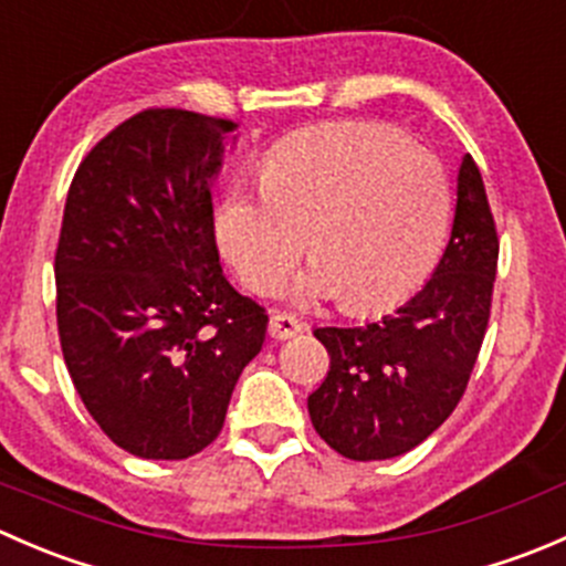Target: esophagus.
Wrapping results in <instances>:
<instances>
[{"mask_svg":"<svg viewBox=\"0 0 566 566\" xmlns=\"http://www.w3.org/2000/svg\"><path fill=\"white\" fill-rule=\"evenodd\" d=\"M306 325L301 323L298 317L287 315V312H273L271 315V325H268V334L273 336V339H293V336L304 334Z\"/></svg>","mask_w":566,"mask_h":566,"instance_id":"1","label":"esophagus"}]
</instances>
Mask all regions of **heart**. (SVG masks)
<instances>
[{
    "label": "heart",
    "instance_id": "obj_1",
    "mask_svg": "<svg viewBox=\"0 0 566 566\" xmlns=\"http://www.w3.org/2000/svg\"><path fill=\"white\" fill-rule=\"evenodd\" d=\"M452 193L424 145L378 123H334L273 147L262 180L235 182L216 210V235L249 290L273 293L306 249L298 304L342 293L373 312L413 293L436 265Z\"/></svg>",
    "mask_w": 566,
    "mask_h": 566
}]
</instances>
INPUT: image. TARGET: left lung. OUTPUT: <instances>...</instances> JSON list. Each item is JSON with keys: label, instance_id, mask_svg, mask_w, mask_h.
<instances>
[{"label": "left lung", "instance_id": "obj_1", "mask_svg": "<svg viewBox=\"0 0 566 566\" xmlns=\"http://www.w3.org/2000/svg\"><path fill=\"white\" fill-rule=\"evenodd\" d=\"M499 232L471 156L458 175L449 247L424 287L391 315L317 328L331 369L310 394L317 436L347 460H389L452 416L488 331Z\"/></svg>", "mask_w": 566, "mask_h": 566}]
</instances>
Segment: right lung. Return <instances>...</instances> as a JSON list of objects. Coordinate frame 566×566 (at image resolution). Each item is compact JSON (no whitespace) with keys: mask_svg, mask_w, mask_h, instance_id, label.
Returning a JSON list of instances; mask_svg holds the SVG:
<instances>
[{"mask_svg":"<svg viewBox=\"0 0 566 566\" xmlns=\"http://www.w3.org/2000/svg\"><path fill=\"white\" fill-rule=\"evenodd\" d=\"M238 123L145 108L87 153L67 188L56 328L101 430L142 460L216 441L268 315L224 279L210 180Z\"/></svg>","mask_w":566,"mask_h":566,"instance_id":"right-lung-1","label":"right lung"}]
</instances>
